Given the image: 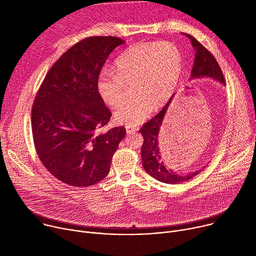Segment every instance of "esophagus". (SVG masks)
Returning a JSON list of instances; mask_svg holds the SVG:
<instances>
[{
    "label": "esophagus",
    "instance_id": "34e87169",
    "mask_svg": "<svg viewBox=\"0 0 256 256\" xmlns=\"http://www.w3.org/2000/svg\"><path fill=\"white\" fill-rule=\"evenodd\" d=\"M126 132H128V134H134V132H136L138 130V128L136 126H126Z\"/></svg>",
    "mask_w": 256,
    "mask_h": 256
}]
</instances>
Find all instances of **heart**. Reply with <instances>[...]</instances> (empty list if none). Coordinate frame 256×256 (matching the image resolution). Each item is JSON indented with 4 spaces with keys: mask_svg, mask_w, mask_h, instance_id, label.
Segmentation results:
<instances>
[{
    "mask_svg": "<svg viewBox=\"0 0 256 256\" xmlns=\"http://www.w3.org/2000/svg\"><path fill=\"white\" fill-rule=\"evenodd\" d=\"M182 66L181 52L173 44L138 42L116 58L114 74H100L97 91L106 104L118 107L126 99V87L132 85L134 98L118 109L114 118L118 124L136 126L172 97Z\"/></svg>",
    "mask_w": 256,
    "mask_h": 256,
    "instance_id": "obj_1",
    "label": "heart"
}]
</instances>
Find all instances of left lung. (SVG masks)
I'll return each instance as SVG.
<instances>
[{"instance_id": "1", "label": "left lung", "mask_w": 256, "mask_h": 256, "mask_svg": "<svg viewBox=\"0 0 256 256\" xmlns=\"http://www.w3.org/2000/svg\"><path fill=\"white\" fill-rule=\"evenodd\" d=\"M186 35L190 40L196 52L190 79L208 77L221 82L225 85L223 72L214 56L200 42H198L194 36L186 33ZM171 100L172 97L157 116L152 118L140 128V132L144 138V144L140 149V156L142 167L150 176L161 182H164V184H180V182L188 181L194 176L198 175L202 171V169L190 173L180 174L172 171L171 169H168L161 161V154L158 147V136L160 128L162 126L164 116Z\"/></svg>"}]
</instances>
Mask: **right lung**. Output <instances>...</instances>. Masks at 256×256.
<instances>
[{
	"mask_svg": "<svg viewBox=\"0 0 256 256\" xmlns=\"http://www.w3.org/2000/svg\"><path fill=\"white\" fill-rule=\"evenodd\" d=\"M124 40L91 36L66 50L50 68L33 102L34 147L48 172L75 188L105 178L126 128L103 132L112 118L97 91L108 56Z\"/></svg>",
	"mask_w": 256,
	"mask_h": 256,
	"instance_id": "1",
	"label": "right lung"
}]
</instances>
